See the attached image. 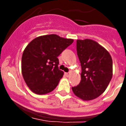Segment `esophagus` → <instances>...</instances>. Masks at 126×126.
Returning a JSON list of instances; mask_svg holds the SVG:
<instances>
[{"label":"esophagus","instance_id":"esophagus-1","mask_svg":"<svg viewBox=\"0 0 126 126\" xmlns=\"http://www.w3.org/2000/svg\"><path fill=\"white\" fill-rule=\"evenodd\" d=\"M65 75L67 77H69L71 75V73H65Z\"/></svg>","mask_w":126,"mask_h":126}]
</instances>
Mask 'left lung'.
<instances>
[{
    "label": "left lung",
    "instance_id": "1",
    "mask_svg": "<svg viewBox=\"0 0 126 126\" xmlns=\"http://www.w3.org/2000/svg\"><path fill=\"white\" fill-rule=\"evenodd\" d=\"M81 62V81L72 88L76 96L84 101L94 100L105 91L112 78V59L109 52L91 39L77 40Z\"/></svg>",
    "mask_w": 126,
    "mask_h": 126
}]
</instances>
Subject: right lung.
I'll list each match as a JSON object with an SVG mask.
<instances>
[{
  "instance_id": "1",
  "label": "right lung",
  "mask_w": 126,
  "mask_h": 126,
  "mask_svg": "<svg viewBox=\"0 0 126 126\" xmlns=\"http://www.w3.org/2000/svg\"><path fill=\"white\" fill-rule=\"evenodd\" d=\"M73 42L52 34L36 37L29 43L22 55L21 72L33 93L45 94L57 87L64 75L58 67L57 57Z\"/></svg>"
}]
</instances>
